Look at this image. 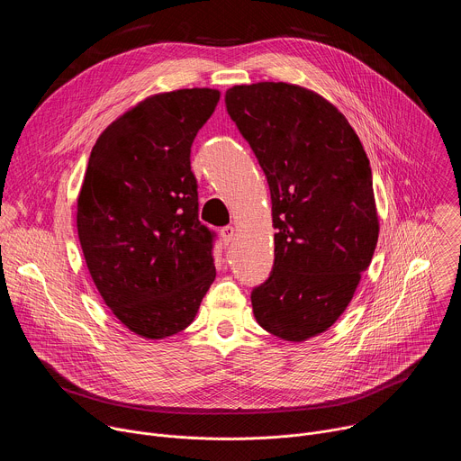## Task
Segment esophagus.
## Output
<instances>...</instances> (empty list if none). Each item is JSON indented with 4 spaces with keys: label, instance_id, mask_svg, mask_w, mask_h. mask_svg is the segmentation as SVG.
Returning a JSON list of instances; mask_svg holds the SVG:
<instances>
[{
    "label": "esophagus",
    "instance_id": "obj_1",
    "mask_svg": "<svg viewBox=\"0 0 461 461\" xmlns=\"http://www.w3.org/2000/svg\"><path fill=\"white\" fill-rule=\"evenodd\" d=\"M221 237H222V240H224L226 244H230V242L235 239V228H233V226H224V228L221 230Z\"/></svg>",
    "mask_w": 461,
    "mask_h": 461
}]
</instances>
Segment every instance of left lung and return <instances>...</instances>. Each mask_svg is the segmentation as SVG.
<instances>
[{"mask_svg": "<svg viewBox=\"0 0 461 461\" xmlns=\"http://www.w3.org/2000/svg\"><path fill=\"white\" fill-rule=\"evenodd\" d=\"M226 109L268 178L277 230L253 315L301 343L339 319L370 267L379 235L370 162L345 114L303 86H233Z\"/></svg>", "mask_w": 461, "mask_h": 461, "instance_id": "obj_1", "label": "left lung"}]
</instances>
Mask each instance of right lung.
I'll use <instances>...</instances> for the list:
<instances>
[{
	"label": "right lung",
	"mask_w": 461,
	"mask_h": 461,
	"mask_svg": "<svg viewBox=\"0 0 461 461\" xmlns=\"http://www.w3.org/2000/svg\"><path fill=\"white\" fill-rule=\"evenodd\" d=\"M219 98L208 87L151 95L111 122L89 157L77 204L86 265L114 317L144 339L185 330L217 276L189 153Z\"/></svg>",
	"instance_id": "1"
}]
</instances>
